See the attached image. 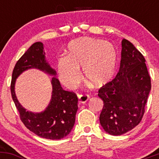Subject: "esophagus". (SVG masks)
<instances>
[{
    "label": "esophagus",
    "instance_id": "obj_1",
    "mask_svg": "<svg viewBox=\"0 0 159 159\" xmlns=\"http://www.w3.org/2000/svg\"><path fill=\"white\" fill-rule=\"evenodd\" d=\"M78 99H79L80 103H85L87 102V100L89 99L90 96L87 94H80L78 96Z\"/></svg>",
    "mask_w": 159,
    "mask_h": 159
}]
</instances>
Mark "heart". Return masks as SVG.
I'll list each match as a JSON object with an SVG mask.
<instances>
[{
    "label": "heart",
    "instance_id": "b5f03b06",
    "mask_svg": "<svg viewBox=\"0 0 159 159\" xmlns=\"http://www.w3.org/2000/svg\"><path fill=\"white\" fill-rule=\"evenodd\" d=\"M117 64V52L110 43L81 37L69 44L67 56L57 60L60 80L68 88L81 81L80 68L84 78L96 87H102L112 79Z\"/></svg>",
    "mask_w": 159,
    "mask_h": 159
}]
</instances>
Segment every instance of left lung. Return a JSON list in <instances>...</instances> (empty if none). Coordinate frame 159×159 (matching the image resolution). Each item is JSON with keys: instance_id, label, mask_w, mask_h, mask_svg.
Here are the masks:
<instances>
[{"instance_id": "obj_1", "label": "left lung", "mask_w": 159, "mask_h": 159, "mask_svg": "<svg viewBox=\"0 0 159 159\" xmlns=\"http://www.w3.org/2000/svg\"><path fill=\"white\" fill-rule=\"evenodd\" d=\"M145 62L143 54L132 43L122 40L119 72L98 93L104 103L100 124L111 135H121L132 130L143 118L151 90Z\"/></svg>"}]
</instances>
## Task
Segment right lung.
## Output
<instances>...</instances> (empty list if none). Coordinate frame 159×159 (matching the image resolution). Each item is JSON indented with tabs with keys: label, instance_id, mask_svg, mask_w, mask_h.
Returning <instances> with one entry per match:
<instances>
[{
	"label": "right lung",
	"instance_id": "add662e5",
	"mask_svg": "<svg viewBox=\"0 0 159 159\" xmlns=\"http://www.w3.org/2000/svg\"><path fill=\"white\" fill-rule=\"evenodd\" d=\"M43 49L42 43H34L17 61L12 75L11 95L19 112L20 119L30 132L45 139L60 140L68 135L74 126L78 108L76 94L63 90L59 80L53 77L50 103L44 111L34 113L21 106L15 93L16 78L27 69H37L50 75H56V71L45 60Z\"/></svg>",
	"mask_w": 159,
	"mask_h": 159
}]
</instances>
